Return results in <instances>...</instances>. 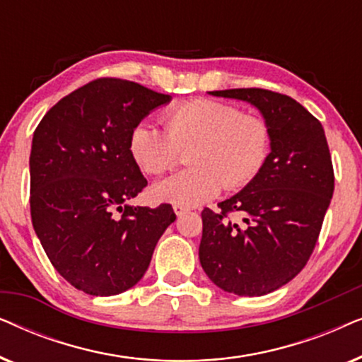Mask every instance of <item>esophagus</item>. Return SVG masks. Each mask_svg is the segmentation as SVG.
<instances>
[{
    "instance_id": "1",
    "label": "esophagus",
    "mask_w": 362,
    "mask_h": 362,
    "mask_svg": "<svg viewBox=\"0 0 362 362\" xmlns=\"http://www.w3.org/2000/svg\"><path fill=\"white\" fill-rule=\"evenodd\" d=\"M173 209H175V214L176 216H182L185 212H187V207L186 206H181V204H175L173 206Z\"/></svg>"
}]
</instances>
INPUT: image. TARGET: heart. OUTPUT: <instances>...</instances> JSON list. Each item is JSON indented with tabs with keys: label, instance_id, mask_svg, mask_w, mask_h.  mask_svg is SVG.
<instances>
[{
	"label": "heart",
	"instance_id": "b5f03b06",
	"mask_svg": "<svg viewBox=\"0 0 362 362\" xmlns=\"http://www.w3.org/2000/svg\"><path fill=\"white\" fill-rule=\"evenodd\" d=\"M165 130L141 122L130 135V153L146 175H163L187 153L189 170L153 187L156 199L196 206L226 189L255 180L270 155V127L264 118L212 98L176 103L161 115Z\"/></svg>",
	"mask_w": 362,
	"mask_h": 362
}]
</instances>
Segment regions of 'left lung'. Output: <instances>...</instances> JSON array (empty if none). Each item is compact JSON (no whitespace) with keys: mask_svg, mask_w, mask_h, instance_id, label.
<instances>
[{"mask_svg":"<svg viewBox=\"0 0 362 362\" xmlns=\"http://www.w3.org/2000/svg\"><path fill=\"white\" fill-rule=\"evenodd\" d=\"M216 97L250 102L270 127V155L244 189L201 212L199 260L206 275L229 293L262 296L303 270L313 254L334 191L328 141L318 118L284 93L229 88ZM240 211L245 224L228 216Z\"/></svg>","mask_w":362,"mask_h":362,"instance_id":"left-lung-1","label":"left lung"}]
</instances>
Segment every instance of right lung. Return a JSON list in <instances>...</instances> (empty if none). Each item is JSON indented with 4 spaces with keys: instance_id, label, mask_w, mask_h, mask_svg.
Instances as JSON below:
<instances>
[{
    "instance_id": "add662e5",
    "label": "right lung",
    "mask_w": 362,
    "mask_h": 362,
    "mask_svg": "<svg viewBox=\"0 0 362 362\" xmlns=\"http://www.w3.org/2000/svg\"><path fill=\"white\" fill-rule=\"evenodd\" d=\"M170 100L136 82L100 77L61 98L34 130L33 227L77 290L110 296L132 288L176 219L171 204H127L148 185L130 153L133 128Z\"/></svg>"
}]
</instances>
